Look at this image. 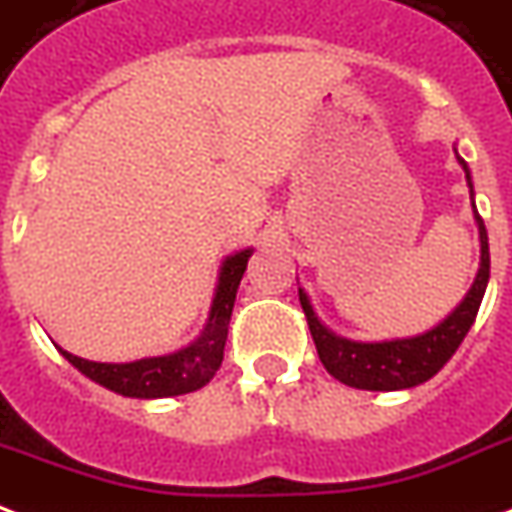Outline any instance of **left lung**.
<instances>
[{"instance_id":"obj_1","label":"left lung","mask_w":512,"mask_h":512,"mask_svg":"<svg viewBox=\"0 0 512 512\" xmlns=\"http://www.w3.org/2000/svg\"><path fill=\"white\" fill-rule=\"evenodd\" d=\"M458 162L467 173L469 192H472L467 162L461 157H458ZM472 206H475V200H472ZM475 222H478L480 233L478 276L469 287V293L464 295V301L437 328L420 333V336L393 339V342H350V339H342L317 320V314L309 304V295L298 290L314 347H317V355H320L328 374H333L336 380L350 385V388H361V391H401V388H415L420 382L431 380L453 358V352L458 350V344L464 342V336L478 317L480 301H483L488 285V271H491L488 233L478 211H475Z\"/></svg>"}]
</instances>
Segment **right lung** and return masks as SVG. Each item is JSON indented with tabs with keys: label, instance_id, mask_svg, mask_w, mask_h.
<instances>
[{
	"label": "right lung",
	"instance_id": "1",
	"mask_svg": "<svg viewBox=\"0 0 512 512\" xmlns=\"http://www.w3.org/2000/svg\"><path fill=\"white\" fill-rule=\"evenodd\" d=\"M249 257H252V249H244V252H236L222 263L206 328L184 350L160 355V358H140V361L132 363L83 361L73 352L64 350L62 355L89 380L100 382L102 388L121 393V396H132V399H165V396L198 391L222 366L227 325H230L238 285H241Z\"/></svg>",
	"mask_w": 512,
	"mask_h": 512
}]
</instances>
